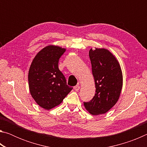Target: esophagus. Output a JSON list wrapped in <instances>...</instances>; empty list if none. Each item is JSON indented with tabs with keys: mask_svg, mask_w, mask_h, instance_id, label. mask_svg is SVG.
Here are the masks:
<instances>
[{
	"mask_svg": "<svg viewBox=\"0 0 147 147\" xmlns=\"http://www.w3.org/2000/svg\"><path fill=\"white\" fill-rule=\"evenodd\" d=\"M80 86H78V85H76V86L74 87V90H75L76 91H78L79 90V89H80Z\"/></svg>",
	"mask_w": 147,
	"mask_h": 147,
	"instance_id": "obj_1",
	"label": "esophagus"
}]
</instances>
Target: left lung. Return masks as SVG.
<instances>
[{
    "instance_id": "left-lung-1",
    "label": "left lung",
    "mask_w": 147,
    "mask_h": 147,
    "mask_svg": "<svg viewBox=\"0 0 147 147\" xmlns=\"http://www.w3.org/2000/svg\"><path fill=\"white\" fill-rule=\"evenodd\" d=\"M89 56L96 91L93 98L84 102V105L92 115H98L106 113L118 101L123 87V74L117 59L108 50L91 49Z\"/></svg>"
}]
</instances>
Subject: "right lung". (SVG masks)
<instances>
[{"label": "right lung", "mask_w": 147, "mask_h": 147, "mask_svg": "<svg viewBox=\"0 0 147 147\" xmlns=\"http://www.w3.org/2000/svg\"><path fill=\"white\" fill-rule=\"evenodd\" d=\"M65 49L54 45L45 47L35 56L30 67L28 84L36 103L45 109L58 106L73 88L58 68V61Z\"/></svg>", "instance_id": "add662e5"}]
</instances>
